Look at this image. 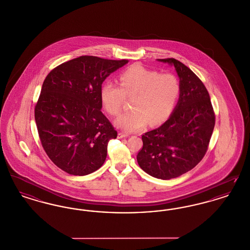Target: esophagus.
Returning <instances> with one entry per match:
<instances>
[{"instance_id": "34e87169", "label": "esophagus", "mask_w": 250, "mask_h": 250, "mask_svg": "<svg viewBox=\"0 0 250 250\" xmlns=\"http://www.w3.org/2000/svg\"><path fill=\"white\" fill-rule=\"evenodd\" d=\"M126 137H128V134H126V133H124V132H119V133H118V138H119V139L126 138Z\"/></svg>"}]
</instances>
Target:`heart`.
<instances>
[{"mask_svg": "<svg viewBox=\"0 0 250 250\" xmlns=\"http://www.w3.org/2000/svg\"><path fill=\"white\" fill-rule=\"evenodd\" d=\"M119 80L120 85L107 82L101 90L102 103L112 116H119L126 98H133V110L118 118L117 127L134 132L143 128L148 122L158 125L168 119L181 93L175 75L133 64L120 75Z\"/></svg>", "mask_w": 250, "mask_h": 250, "instance_id": "1", "label": "heart"}]
</instances>
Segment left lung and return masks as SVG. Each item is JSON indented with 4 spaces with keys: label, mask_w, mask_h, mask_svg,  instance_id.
<instances>
[{
    "label": "left lung",
    "mask_w": 250,
    "mask_h": 250,
    "mask_svg": "<svg viewBox=\"0 0 250 250\" xmlns=\"http://www.w3.org/2000/svg\"><path fill=\"white\" fill-rule=\"evenodd\" d=\"M158 61L174 65L181 93L167 121L143 134V146L137 160L151 176L168 180L181 176L201 162L208 150L215 116L209 93L194 72L174 58Z\"/></svg>",
    "instance_id": "1"
}]
</instances>
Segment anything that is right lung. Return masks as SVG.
<instances>
[{
    "label": "right lung",
    "mask_w": 250,
    "mask_h": 250,
    "mask_svg": "<svg viewBox=\"0 0 250 250\" xmlns=\"http://www.w3.org/2000/svg\"><path fill=\"white\" fill-rule=\"evenodd\" d=\"M128 60L84 55L62 62L46 77L35 107L41 144L63 171L83 176L102 166L117 131L102 113V83Z\"/></svg>",
    "instance_id": "right-lung-1"
}]
</instances>
